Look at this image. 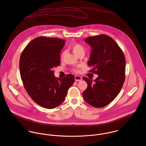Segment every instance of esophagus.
<instances>
[{"label":"esophagus","instance_id":"obj_1","mask_svg":"<svg viewBox=\"0 0 146 146\" xmlns=\"http://www.w3.org/2000/svg\"><path fill=\"white\" fill-rule=\"evenodd\" d=\"M75 80L76 82H80L82 80V78L80 76H78V75H76L75 76Z\"/></svg>","mask_w":146,"mask_h":146}]
</instances>
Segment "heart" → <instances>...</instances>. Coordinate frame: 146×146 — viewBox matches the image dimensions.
Listing matches in <instances>:
<instances>
[{"instance_id":"heart-1","label":"heart","mask_w":146,"mask_h":146,"mask_svg":"<svg viewBox=\"0 0 146 146\" xmlns=\"http://www.w3.org/2000/svg\"><path fill=\"white\" fill-rule=\"evenodd\" d=\"M71 48L73 53L75 55H77L78 53H79L81 52H84V49L83 47L80 44H79L78 43H76V42L72 43L71 45ZM63 56V53H62V57ZM74 71L78 72V70H75Z\"/></svg>"}]
</instances>
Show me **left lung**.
Instances as JSON below:
<instances>
[{
    "mask_svg": "<svg viewBox=\"0 0 146 146\" xmlns=\"http://www.w3.org/2000/svg\"><path fill=\"white\" fill-rule=\"evenodd\" d=\"M92 48L89 66L90 72L98 75L96 80L83 79L88 87L83 93L84 100L90 105L103 107L110 104L120 92L125 79L124 54L112 38L101 34L84 40Z\"/></svg>",
    "mask_w": 146,
    "mask_h": 146,
    "instance_id": "8db88e82",
    "label": "left lung"
}]
</instances>
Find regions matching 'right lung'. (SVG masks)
Segmentation results:
<instances>
[{"label":"right lung","instance_id":"right-lung-1","mask_svg":"<svg viewBox=\"0 0 146 146\" xmlns=\"http://www.w3.org/2000/svg\"><path fill=\"white\" fill-rule=\"evenodd\" d=\"M66 41L39 36L25 48L20 60L23 86L31 98L42 107L52 109L65 100L75 77L68 74L62 79L54 75L53 68L60 64V53Z\"/></svg>","mask_w":146,"mask_h":146}]
</instances>
